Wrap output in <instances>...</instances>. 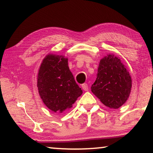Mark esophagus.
<instances>
[{"instance_id": "34e87169", "label": "esophagus", "mask_w": 153, "mask_h": 153, "mask_svg": "<svg viewBox=\"0 0 153 153\" xmlns=\"http://www.w3.org/2000/svg\"><path fill=\"white\" fill-rule=\"evenodd\" d=\"M82 87L84 91H88V86L87 84H83L82 85Z\"/></svg>"}]
</instances>
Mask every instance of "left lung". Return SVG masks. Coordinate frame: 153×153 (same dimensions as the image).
<instances>
[{
	"label": "left lung",
	"mask_w": 153,
	"mask_h": 153,
	"mask_svg": "<svg viewBox=\"0 0 153 153\" xmlns=\"http://www.w3.org/2000/svg\"><path fill=\"white\" fill-rule=\"evenodd\" d=\"M131 86L130 74L119 56L109 53L100 59L91 90L103 105L111 108L121 107L128 99Z\"/></svg>",
	"instance_id": "1"
}]
</instances>
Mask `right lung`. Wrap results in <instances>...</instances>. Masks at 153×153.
<instances>
[{"label": "right lung", "instance_id": "1", "mask_svg": "<svg viewBox=\"0 0 153 153\" xmlns=\"http://www.w3.org/2000/svg\"><path fill=\"white\" fill-rule=\"evenodd\" d=\"M38 93L48 108L56 113L70 109L82 94L69 70L68 59L48 54L41 63L37 77Z\"/></svg>", "mask_w": 153, "mask_h": 153}]
</instances>
